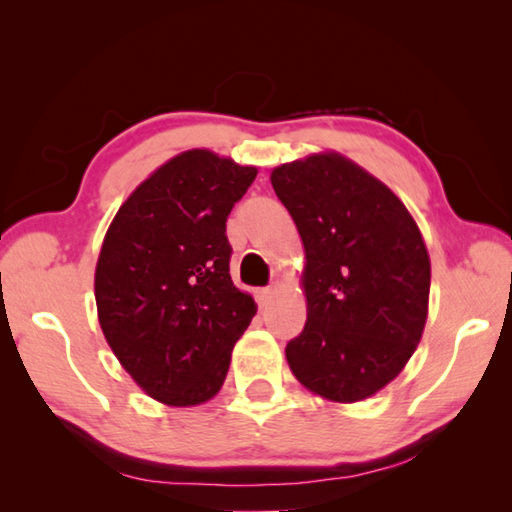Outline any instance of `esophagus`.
<instances>
[{"instance_id":"34e87169","label":"esophagus","mask_w":512,"mask_h":512,"mask_svg":"<svg viewBox=\"0 0 512 512\" xmlns=\"http://www.w3.org/2000/svg\"><path fill=\"white\" fill-rule=\"evenodd\" d=\"M275 288H262V290H257V303H259V308H266L270 301L275 299Z\"/></svg>"}]
</instances>
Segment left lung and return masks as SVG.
I'll use <instances>...</instances> for the list:
<instances>
[{"instance_id": "left-lung-1", "label": "left lung", "mask_w": 512, "mask_h": 512, "mask_svg": "<svg viewBox=\"0 0 512 512\" xmlns=\"http://www.w3.org/2000/svg\"><path fill=\"white\" fill-rule=\"evenodd\" d=\"M306 253V328L286 347L299 383L325 400L378 394L422 339L431 262L420 228L387 184L339 151L270 173Z\"/></svg>"}]
</instances>
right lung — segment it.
<instances>
[{
    "instance_id": "obj_1",
    "label": "right lung",
    "mask_w": 512,
    "mask_h": 512,
    "mask_svg": "<svg viewBox=\"0 0 512 512\" xmlns=\"http://www.w3.org/2000/svg\"><path fill=\"white\" fill-rule=\"evenodd\" d=\"M257 167L209 149L160 165L107 228L94 297L107 345L147 396L195 407L222 389L255 299L228 273L226 217Z\"/></svg>"
}]
</instances>
